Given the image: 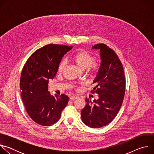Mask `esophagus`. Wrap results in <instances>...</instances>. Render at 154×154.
Instances as JSON below:
<instances>
[{"mask_svg":"<svg viewBox=\"0 0 154 154\" xmlns=\"http://www.w3.org/2000/svg\"><path fill=\"white\" fill-rule=\"evenodd\" d=\"M77 98H78V97H77V96H71L69 97L70 100H75V99H77Z\"/></svg>","mask_w":154,"mask_h":154,"instance_id":"34e87169","label":"esophagus"}]
</instances>
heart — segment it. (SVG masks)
I'll return each instance as SVG.
<instances>
[{"instance_id":"b5f03b06","label":"heart","mask_w":154,"mask_h":154,"mask_svg":"<svg viewBox=\"0 0 154 154\" xmlns=\"http://www.w3.org/2000/svg\"><path fill=\"white\" fill-rule=\"evenodd\" d=\"M72 61L82 69L84 70L86 68L89 71L94 72L99 69V64L94 62V57L85 51H80L76 52L72 58ZM66 62L65 60H62L58 67V72L61 73L64 71Z\"/></svg>"}]
</instances>
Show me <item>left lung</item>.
Returning a JSON list of instances; mask_svg holds the SVG:
<instances>
[{
    "instance_id": "left-lung-1",
    "label": "left lung",
    "mask_w": 154,
    "mask_h": 154,
    "mask_svg": "<svg viewBox=\"0 0 154 154\" xmlns=\"http://www.w3.org/2000/svg\"><path fill=\"white\" fill-rule=\"evenodd\" d=\"M92 49L99 50L100 65L91 92L99 94L93 102L86 99L81 112L83 122L91 128H100L110 123L122 105L125 94V79L122 64L116 53L103 44H97Z\"/></svg>"
}]
</instances>
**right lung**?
Returning a JSON list of instances; mask_svg holds the SVG:
<instances>
[{"label": "right lung", "instance_id": "obj_1", "mask_svg": "<svg viewBox=\"0 0 154 154\" xmlns=\"http://www.w3.org/2000/svg\"><path fill=\"white\" fill-rule=\"evenodd\" d=\"M72 48L52 44L44 46L29 58L22 71V99L29 116L39 125L49 126L57 122L68 104L66 95L51 94L48 83L49 79L55 77L64 54Z\"/></svg>", "mask_w": 154, "mask_h": 154}]
</instances>
